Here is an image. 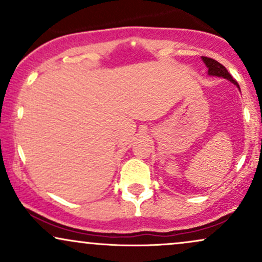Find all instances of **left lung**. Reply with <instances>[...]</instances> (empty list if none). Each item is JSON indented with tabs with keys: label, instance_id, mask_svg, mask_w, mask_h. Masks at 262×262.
I'll use <instances>...</instances> for the list:
<instances>
[{
	"label": "left lung",
	"instance_id": "1",
	"mask_svg": "<svg viewBox=\"0 0 262 262\" xmlns=\"http://www.w3.org/2000/svg\"><path fill=\"white\" fill-rule=\"evenodd\" d=\"M202 60H203L204 64H206L207 68H208V75H212V76L223 77V79L229 80L230 82H233L234 85H236L237 89H239V85H237L236 81L231 77V75L228 73L227 69H225L224 66L221 64V62H218L217 60H214V59L207 58V56H202Z\"/></svg>",
	"mask_w": 262,
	"mask_h": 262
}]
</instances>
